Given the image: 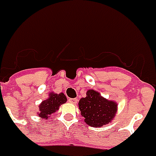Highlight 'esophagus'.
I'll return each mask as SVG.
<instances>
[{"instance_id": "obj_1", "label": "esophagus", "mask_w": 156, "mask_h": 156, "mask_svg": "<svg viewBox=\"0 0 156 156\" xmlns=\"http://www.w3.org/2000/svg\"><path fill=\"white\" fill-rule=\"evenodd\" d=\"M68 101L72 103V104H76L77 101H78V99L77 98H69Z\"/></svg>"}]
</instances>
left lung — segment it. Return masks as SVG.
I'll return each mask as SVG.
<instances>
[{
    "instance_id": "1",
    "label": "left lung",
    "mask_w": 156,
    "mask_h": 156,
    "mask_svg": "<svg viewBox=\"0 0 156 156\" xmlns=\"http://www.w3.org/2000/svg\"><path fill=\"white\" fill-rule=\"evenodd\" d=\"M86 98L79 101V109L85 122L92 127H101L113 120L117 112V104L108 101L94 90H88Z\"/></svg>"
}]
</instances>
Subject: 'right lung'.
Segmentation results:
<instances>
[{"label": "right lung", "instance_id": "add662e5", "mask_svg": "<svg viewBox=\"0 0 156 156\" xmlns=\"http://www.w3.org/2000/svg\"><path fill=\"white\" fill-rule=\"evenodd\" d=\"M67 101V98L63 93L60 94L56 93H51L50 94V97L46 101H43L39 105L40 113L38 115L42 118L48 119L50 114H51L56 110H58L61 105Z\"/></svg>", "mask_w": 156, "mask_h": 156}]
</instances>
